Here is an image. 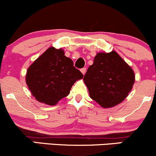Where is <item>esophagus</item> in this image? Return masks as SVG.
<instances>
[{"instance_id":"34e87169","label":"esophagus","mask_w":156,"mask_h":156,"mask_svg":"<svg viewBox=\"0 0 156 156\" xmlns=\"http://www.w3.org/2000/svg\"><path fill=\"white\" fill-rule=\"evenodd\" d=\"M86 68H82V69H80V72L82 73V74L83 75H85V73H86Z\"/></svg>"}]
</instances>
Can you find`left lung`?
I'll use <instances>...</instances> for the list:
<instances>
[{
  "instance_id": "8db88e82",
  "label": "left lung",
  "mask_w": 156,
  "mask_h": 156,
  "mask_svg": "<svg viewBox=\"0 0 156 156\" xmlns=\"http://www.w3.org/2000/svg\"><path fill=\"white\" fill-rule=\"evenodd\" d=\"M90 98L103 108L121 103L131 91L135 75L116 51L97 53L83 78Z\"/></svg>"
}]
</instances>
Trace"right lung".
<instances>
[{
  "mask_svg": "<svg viewBox=\"0 0 156 156\" xmlns=\"http://www.w3.org/2000/svg\"><path fill=\"white\" fill-rule=\"evenodd\" d=\"M83 77L72 59L64 55L63 49L51 47L28 68L26 82L37 101L55 105Z\"/></svg>",
  "mask_w": 156,
  "mask_h": 156,
  "instance_id": "add662e5",
  "label": "right lung"
}]
</instances>
